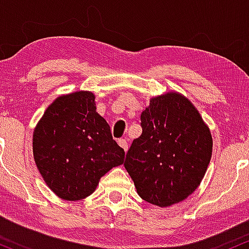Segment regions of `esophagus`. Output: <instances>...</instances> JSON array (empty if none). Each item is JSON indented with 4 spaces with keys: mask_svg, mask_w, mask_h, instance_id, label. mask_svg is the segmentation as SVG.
I'll list each match as a JSON object with an SVG mask.
<instances>
[{
    "mask_svg": "<svg viewBox=\"0 0 249 249\" xmlns=\"http://www.w3.org/2000/svg\"><path fill=\"white\" fill-rule=\"evenodd\" d=\"M119 144H120V147H122L124 148V152H127L128 150V142H127V140H124V139H120L119 141Z\"/></svg>",
    "mask_w": 249,
    "mask_h": 249,
    "instance_id": "obj_1",
    "label": "esophagus"
}]
</instances>
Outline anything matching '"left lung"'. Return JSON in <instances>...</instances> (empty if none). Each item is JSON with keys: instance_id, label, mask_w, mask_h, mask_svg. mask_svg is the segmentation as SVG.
Listing matches in <instances>:
<instances>
[{"instance_id": "left-lung-1", "label": "left lung", "mask_w": 249, "mask_h": 249, "mask_svg": "<svg viewBox=\"0 0 249 249\" xmlns=\"http://www.w3.org/2000/svg\"><path fill=\"white\" fill-rule=\"evenodd\" d=\"M141 127L124 160L138 194L159 207L187 199L205 177L213 149L200 113L183 95L169 91L150 99Z\"/></svg>"}]
</instances>
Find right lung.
<instances>
[{
	"mask_svg": "<svg viewBox=\"0 0 249 249\" xmlns=\"http://www.w3.org/2000/svg\"><path fill=\"white\" fill-rule=\"evenodd\" d=\"M33 153L44 182L61 199L82 200L103 175L124 163V150L96 113L95 95H61L44 111L33 135Z\"/></svg>",
	"mask_w": 249,
	"mask_h": 249,
	"instance_id": "right-lung-1",
	"label": "right lung"
}]
</instances>
